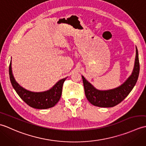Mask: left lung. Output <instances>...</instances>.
<instances>
[{"label":"left lung","instance_id":"1","mask_svg":"<svg viewBox=\"0 0 146 146\" xmlns=\"http://www.w3.org/2000/svg\"><path fill=\"white\" fill-rule=\"evenodd\" d=\"M135 49V64L131 75L123 84L117 88L108 90H99L96 89L84 78V76H82L85 94L90 103L99 107H112L120 104L127 97L137 81L140 70L137 47Z\"/></svg>","mask_w":146,"mask_h":146}]
</instances>
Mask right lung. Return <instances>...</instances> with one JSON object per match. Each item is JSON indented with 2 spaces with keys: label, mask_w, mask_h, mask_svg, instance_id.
Returning a JSON list of instances; mask_svg holds the SVG:
<instances>
[{
  "label": "right lung",
  "mask_w": 146,
  "mask_h": 146,
  "mask_svg": "<svg viewBox=\"0 0 146 146\" xmlns=\"http://www.w3.org/2000/svg\"><path fill=\"white\" fill-rule=\"evenodd\" d=\"M11 61L9 65V77L11 84L18 95L31 107L37 109H46L54 107L60 100L63 83L66 78L60 80L49 90L33 92L22 87L15 81L12 72Z\"/></svg>",
  "instance_id": "obj_1"
}]
</instances>
